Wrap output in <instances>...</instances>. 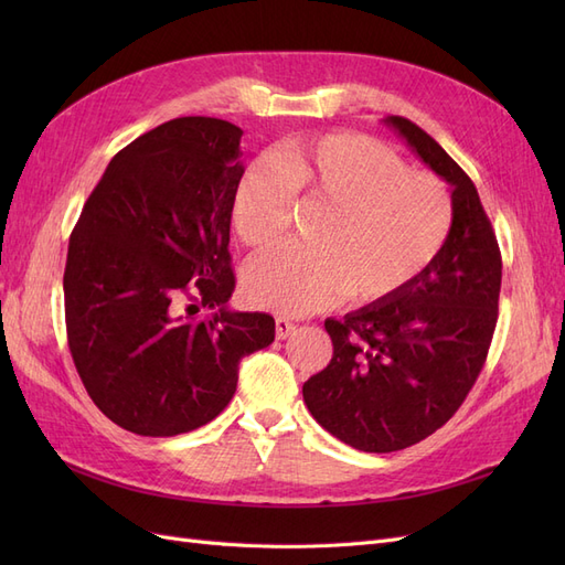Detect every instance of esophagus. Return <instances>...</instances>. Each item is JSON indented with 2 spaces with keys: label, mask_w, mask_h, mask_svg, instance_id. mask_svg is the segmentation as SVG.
Wrapping results in <instances>:
<instances>
[{
  "label": "esophagus",
  "mask_w": 565,
  "mask_h": 565,
  "mask_svg": "<svg viewBox=\"0 0 565 565\" xmlns=\"http://www.w3.org/2000/svg\"><path fill=\"white\" fill-rule=\"evenodd\" d=\"M295 330H297V324H295L292 320L276 318V337H278V339H287Z\"/></svg>",
  "instance_id": "34e87169"
}]
</instances>
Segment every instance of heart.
Wrapping results in <instances>:
<instances>
[{
	"instance_id": "obj_1",
	"label": "heart",
	"mask_w": 565,
	"mask_h": 565,
	"mask_svg": "<svg viewBox=\"0 0 565 565\" xmlns=\"http://www.w3.org/2000/svg\"><path fill=\"white\" fill-rule=\"evenodd\" d=\"M295 191L328 207L311 243L280 247L247 266L249 303L280 316H306L341 295L380 303L401 295L429 266L452 224L446 183L407 169L380 141L328 134L292 143L282 162L254 160L233 195V228L254 249L276 245L289 226Z\"/></svg>"
}]
</instances>
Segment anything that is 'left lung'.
Instances as JSON below:
<instances>
[{
  "label": "left lung",
  "mask_w": 565,
  "mask_h": 565,
  "mask_svg": "<svg viewBox=\"0 0 565 565\" xmlns=\"http://www.w3.org/2000/svg\"><path fill=\"white\" fill-rule=\"evenodd\" d=\"M384 122L452 188V224L436 259L401 295L328 318L332 361L303 384L313 419L363 452H396L465 403L498 324L502 256L473 181L405 117Z\"/></svg>",
  "instance_id": "1"
}]
</instances>
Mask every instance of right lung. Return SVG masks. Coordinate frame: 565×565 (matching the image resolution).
<instances>
[{"instance_id": "1", "label": "right lung", "mask_w": 565, "mask_h": 565, "mask_svg": "<svg viewBox=\"0 0 565 565\" xmlns=\"http://www.w3.org/2000/svg\"><path fill=\"white\" fill-rule=\"evenodd\" d=\"M241 136L216 117L139 136L110 160L71 235L67 347L96 407L131 434L164 438L212 422L243 358L276 339L268 313L228 309Z\"/></svg>"}]
</instances>
